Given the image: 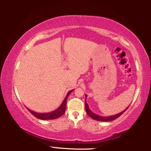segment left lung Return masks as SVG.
Instances as JSON below:
<instances>
[{
  "label": "left lung",
  "mask_w": 151,
  "mask_h": 151,
  "mask_svg": "<svg viewBox=\"0 0 151 151\" xmlns=\"http://www.w3.org/2000/svg\"><path fill=\"white\" fill-rule=\"evenodd\" d=\"M87 96L86 95V99ZM86 99H85V109H86V113H87L88 115L90 116L91 118H92L94 120H96V121H103V122H108V121H113V120L116 119L117 118H119V117L124 113V112L127 111V109L129 108V106L127 107V108L124 110V111H122L121 112H120L119 114H114V115H112V116H102L100 115H98V114H96L95 113H94L93 112L91 111V110L89 109L88 105L87 103L86 102Z\"/></svg>",
  "instance_id": "obj_1"
}]
</instances>
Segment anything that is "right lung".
Wrapping results in <instances>:
<instances>
[{
	"instance_id": "right-lung-1",
	"label": "right lung",
	"mask_w": 151,
	"mask_h": 151,
	"mask_svg": "<svg viewBox=\"0 0 151 151\" xmlns=\"http://www.w3.org/2000/svg\"><path fill=\"white\" fill-rule=\"evenodd\" d=\"M73 90H71L70 91L68 92L67 94H66V97L64 99V101H63L62 104H60V106L58 107L57 109L55 110L52 112H47V113H39V112H37L35 111H32L31 110H30L29 109H28V111H29L30 113H31L32 115H34L35 117L37 118L41 119V120H52V119H58V117H60V116L63 115L65 112V110H66V100H67L68 96L70 94L71 92H72Z\"/></svg>"
}]
</instances>
